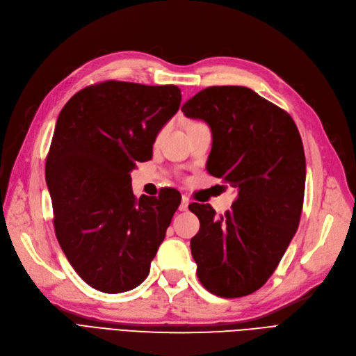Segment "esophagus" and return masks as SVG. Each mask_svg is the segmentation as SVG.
I'll use <instances>...</instances> for the list:
<instances>
[{"mask_svg":"<svg viewBox=\"0 0 356 356\" xmlns=\"http://www.w3.org/2000/svg\"><path fill=\"white\" fill-rule=\"evenodd\" d=\"M190 205V199L187 196L181 197V205H179V211H187Z\"/></svg>","mask_w":356,"mask_h":356,"instance_id":"1","label":"esophagus"}]
</instances>
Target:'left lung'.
<instances>
[{"mask_svg":"<svg viewBox=\"0 0 356 356\" xmlns=\"http://www.w3.org/2000/svg\"><path fill=\"white\" fill-rule=\"evenodd\" d=\"M182 112L208 124L213 148L208 172L236 190L225 216L211 205L188 208L200 222L190 248L207 289L238 298L262 287L300 225L304 147L291 115L245 86H209Z\"/></svg>","mask_w":356,"mask_h":356,"instance_id":"obj_1","label":"left lung"}]
</instances>
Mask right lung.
I'll return each instance as SVG.
<instances>
[{"label": "right lung", "instance_id": "add662e5", "mask_svg": "<svg viewBox=\"0 0 356 356\" xmlns=\"http://www.w3.org/2000/svg\"><path fill=\"white\" fill-rule=\"evenodd\" d=\"M179 103L175 85L108 81L76 92L56 120L44 169L56 239L100 292H127L145 280L179 207L174 188L136 200L130 177L136 161L152 157Z\"/></svg>", "mask_w": 356, "mask_h": 356}]
</instances>
